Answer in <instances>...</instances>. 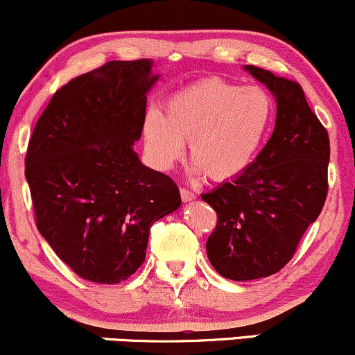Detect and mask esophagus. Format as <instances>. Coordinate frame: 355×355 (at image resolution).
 I'll return each mask as SVG.
<instances>
[{
  "label": "esophagus",
  "mask_w": 355,
  "mask_h": 355,
  "mask_svg": "<svg viewBox=\"0 0 355 355\" xmlns=\"http://www.w3.org/2000/svg\"><path fill=\"white\" fill-rule=\"evenodd\" d=\"M180 195H182V200L183 202H190V200H193V198H195L193 191H191L190 189H187V187H182Z\"/></svg>",
  "instance_id": "esophagus-1"
}]
</instances>
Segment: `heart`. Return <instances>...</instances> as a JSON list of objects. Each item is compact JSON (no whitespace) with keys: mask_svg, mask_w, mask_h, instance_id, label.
<instances>
[{"mask_svg":"<svg viewBox=\"0 0 355 355\" xmlns=\"http://www.w3.org/2000/svg\"><path fill=\"white\" fill-rule=\"evenodd\" d=\"M275 107L270 93L220 78L189 85L170 96L160 113L144 121L145 148L158 168L182 158L187 141L197 172L211 182L245 173L266 145Z\"/></svg>","mask_w":355,"mask_h":355,"instance_id":"obj_1","label":"heart"}]
</instances>
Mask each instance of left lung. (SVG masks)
I'll list each match as a JSON object with an SVG mask.
<instances>
[{"label":"left lung","instance_id":"8db88e82","mask_svg":"<svg viewBox=\"0 0 355 355\" xmlns=\"http://www.w3.org/2000/svg\"><path fill=\"white\" fill-rule=\"evenodd\" d=\"M277 98L275 128L245 173L202 198L217 214L207 255L225 279L254 280L291 262L319 217L329 182V133L294 80L247 64Z\"/></svg>","mask_w":355,"mask_h":355}]
</instances>
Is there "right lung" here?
Wrapping results in <instances>:
<instances>
[{"label":"right lung","instance_id":"right-lung-1","mask_svg":"<svg viewBox=\"0 0 355 355\" xmlns=\"http://www.w3.org/2000/svg\"><path fill=\"white\" fill-rule=\"evenodd\" d=\"M155 81L148 60L108 61L76 76L56 89L28 144L36 229L89 282L135 274L152 225L182 203L177 183L132 148Z\"/></svg>","mask_w":355,"mask_h":355}]
</instances>
